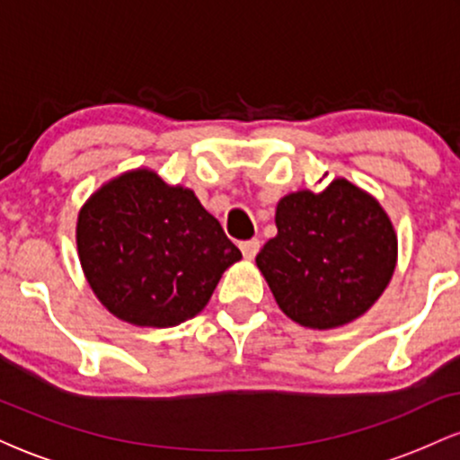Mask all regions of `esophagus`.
Listing matches in <instances>:
<instances>
[{
    "label": "esophagus",
    "mask_w": 460,
    "mask_h": 460,
    "mask_svg": "<svg viewBox=\"0 0 460 460\" xmlns=\"http://www.w3.org/2000/svg\"><path fill=\"white\" fill-rule=\"evenodd\" d=\"M240 251L242 255H244V260H255V255L260 252V240H246V242H240Z\"/></svg>",
    "instance_id": "obj_1"
}]
</instances>
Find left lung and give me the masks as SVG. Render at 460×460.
<instances>
[{
  "label": "left lung",
  "mask_w": 460,
  "mask_h": 460,
  "mask_svg": "<svg viewBox=\"0 0 460 460\" xmlns=\"http://www.w3.org/2000/svg\"><path fill=\"white\" fill-rule=\"evenodd\" d=\"M277 235L257 255L279 309L307 329H337L381 298L398 261V235L372 194L337 177L322 192L277 203Z\"/></svg>",
  "instance_id": "left-lung-1"
}]
</instances>
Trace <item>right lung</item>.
Wrapping results in <instances>:
<instances>
[{
    "instance_id": "right-lung-1",
    "label": "right lung",
    "mask_w": 460,
    "mask_h": 460,
    "mask_svg": "<svg viewBox=\"0 0 460 460\" xmlns=\"http://www.w3.org/2000/svg\"><path fill=\"white\" fill-rule=\"evenodd\" d=\"M84 277L110 314L168 329L200 314L242 252L190 188L151 168L105 181L77 214Z\"/></svg>"
}]
</instances>
